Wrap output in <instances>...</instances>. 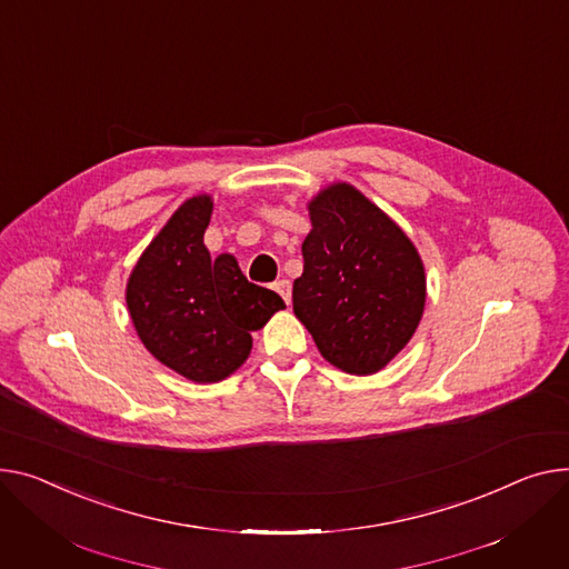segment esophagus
Listing matches in <instances>:
<instances>
[{
    "mask_svg": "<svg viewBox=\"0 0 569 569\" xmlns=\"http://www.w3.org/2000/svg\"><path fill=\"white\" fill-rule=\"evenodd\" d=\"M274 290L283 297L286 305H290V299H292V286H290V281H288V279L277 281V283H274Z\"/></svg>",
    "mask_w": 569,
    "mask_h": 569,
    "instance_id": "34e87169",
    "label": "esophagus"
}]
</instances>
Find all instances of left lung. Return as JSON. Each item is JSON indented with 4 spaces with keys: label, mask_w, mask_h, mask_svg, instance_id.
Masks as SVG:
<instances>
[{
    "label": "left lung",
    "mask_w": 569,
    "mask_h": 569,
    "mask_svg": "<svg viewBox=\"0 0 569 569\" xmlns=\"http://www.w3.org/2000/svg\"><path fill=\"white\" fill-rule=\"evenodd\" d=\"M305 272L292 311L320 355L350 375L382 370L426 309L423 260L400 226L357 187L333 182L309 203Z\"/></svg>",
    "instance_id": "1"
}]
</instances>
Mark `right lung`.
Segmentation results:
<instances>
[{
	"label": "right lung",
	"instance_id": "right-lung-1",
	"mask_svg": "<svg viewBox=\"0 0 569 569\" xmlns=\"http://www.w3.org/2000/svg\"><path fill=\"white\" fill-rule=\"evenodd\" d=\"M212 199H187L137 260L126 301L146 350L199 385L221 382L251 352L260 329L283 299L249 283L236 256L210 258L203 233Z\"/></svg>",
	"mask_w": 569,
	"mask_h": 569
}]
</instances>
